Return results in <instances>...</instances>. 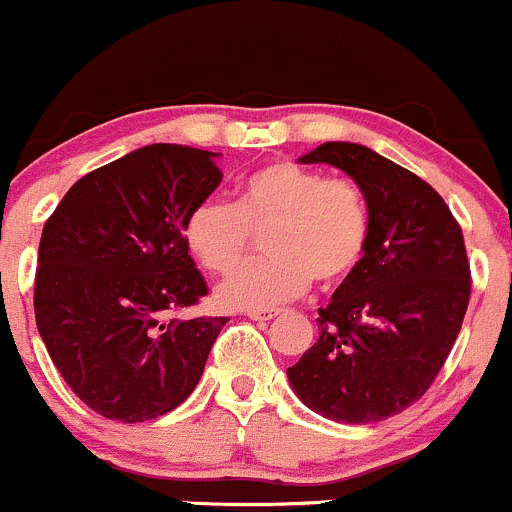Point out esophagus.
Wrapping results in <instances>:
<instances>
[{
    "mask_svg": "<svg viewBox=\"0 0 512 512\" xmlns=\"http://www.w3.org/2000/svg\"><path fill=\"white\" fill-rule=\"evenodd\" d=\"M277 314H280V309H252V312H247V317H250L252 322H270Z\"/></svg>",
    "mask_w": 512,
    "mask_h": 512,
    "instance_id": "1",
    "label": "esophagus"
}]
</instances>
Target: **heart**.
Masks as SVG:
<instances>
[{"mask_svg": "<svg viewBox=\"0 0 512 512\" xmlns=\"http://www.w3.org/2000/svg\"><path fill=\"white\" fill-rule=\"evenodd\" d=\"M262 237L267 255L247 262L218 289L227 309H267L299 297L309 282L334 287L356 270L369 242V208L349 180L292 160L247 175L237 203L203 200L185 220V242L205 270L230 275Z\"/></svg>", "mask_w": 512, "mask_h": 512, "instance_id": "heart-1", "label": "heart"}]
</instances>
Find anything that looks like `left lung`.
<instances>
[{
    "label": "left lung",
    "mask_w": 512,
    "mask_h": 512,
    "mask_svg": "<svg viewBox=\"0 0 512 512\" xmlns=\"http://www.w3.org/2000/svg\"><path fill=\"white\" fill-rule=\"evenodd\" d=\"M299 163H327L359 185L369 242L319 309V339L287 369L297 399L339 423H376L426 394L471 297L463 232L441 195L371 148L329 141Z\"/></svg>",
    "instance_id": "1"
}]
</instances>
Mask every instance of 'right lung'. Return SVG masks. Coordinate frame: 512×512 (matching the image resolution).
I'll use <instances>...</instances> for the list:
<instances>
[{"label": "right lung", "mask_w": 512, "mask_h": 512, "mask_svg": "<svg viewBox=\"0 0 512 512\" xmlns=\"http://www.w3.org/2000/svg\"><path fill=\"white\" fill-rule=\"evenodd\" d=\"M218 156L178 143L126 153L76 180L41 232L36 329L71 391L111 421L183 404L225 327L163 319L208 294L185 220L223 180Z\"/></svg>", "instance_id": "add662e5"}]
</instances>
